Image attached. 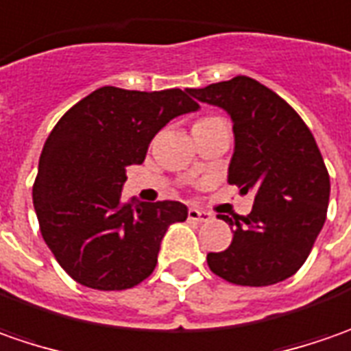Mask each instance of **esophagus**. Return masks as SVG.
<instances>
[{
  "label": "esophagus",
  "instance_id": "obj_1",
  "mask_svg": "<svg viewBox=\"0 0 351 351\" xmlns=\"http://www.w3.org/2000/svg\"><path fill=\"white\" fill-rule=\"evenodd\" d=\"M188 219L204 223V221H210V219H212V213L204 212V210H198V208H190V210H188Z\"/></svg>",
  "mask_w": 351,
  "mask_h": 351
}]
</instances>
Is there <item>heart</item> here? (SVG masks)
Instances as JSON below:
<instances>
[{"label":"heart","instance_id":"b5f03b06","mask_svg":"<svg viewBox=\"0 0 351 351\" xmlns=\"http://www.w3.org/2000/svg\"><path fill=\"white\" fill-rule=\"evenodd\" d=\"M210 120H215V118H213V116H206V118H199L196 124H204V122H210ZM196 124H194V126H196Z\"/></svg>","mask_w":351,"mask_h":351}]
</instances>
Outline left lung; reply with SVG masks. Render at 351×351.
Masks as SVG:
<instances>
[{
    "label": "left lung",
    "mask_w": 351,
    "mask_h": 351,
    "mask_svg": "<svg viewBox=\"0 0 351 351\" xmlns=\"http://www.w3.org/2000/svg\"><path fill=\"white\" fill-rule=\"evenodd\" d=\"M188 93L229 112L235 153L227 180L256 194L248 215H217L235 231L229 248L208 254L210 270L235 285L284 282L305 264L326 219L330 176L317 141L301 116L256 79L237 75Z\"/></svg>",
    "instance_id": "1"
}]
</instances>
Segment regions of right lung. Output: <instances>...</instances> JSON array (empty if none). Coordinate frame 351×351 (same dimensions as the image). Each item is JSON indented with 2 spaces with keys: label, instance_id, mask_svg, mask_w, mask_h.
<instances>
[{
  "label": "right lung",
  "instance_id": "add662e5",
  "mask_svg": "<svg viewBox=\"0 0 351 351\" xmlns=\"http://www.w3.org/2000/svg\"><path fill=\"white\" fill-rule=\"evenodd\" d=\"M198 108L180 89L101 87L60 118L44 143L32 204L48 248L77 284L130 289L157 266L169 225L184 204L124 202L126 167L141 165L149 141L175 116Z\"/></svg>",
  "mask_w": 351,
  "mask_h": 351
}]
</instances>
